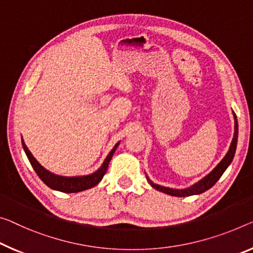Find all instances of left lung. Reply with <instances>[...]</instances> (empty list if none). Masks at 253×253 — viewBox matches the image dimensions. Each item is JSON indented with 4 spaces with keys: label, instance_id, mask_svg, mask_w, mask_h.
I'll list each match as a JSON object with an SVG mask.
<instances>
[{
    "label": "left lung",
    "instance_id": "8db88e82",
    "mask_svg": "<svg viewBox=\"0 0 253 253\" xmlns=\"http://www.w3.org/2000/svg\"><path fill=\"white\" fill-rule=\"evenodd\" d=\"M233 114H234V119H235V129H234V137H233L230 149H228L226 156L221 159V162L219 163V164L217 165L215 169H213L211 172L208 174L207 176H205L203 180L197 182L196 184L191 185L190 188L183 189V190L165 188V186H161L158 184H155L149 180L148 177H147V180H148L150 185L153 186L154 189L158 190V191L164 192L166 194H169V196H174V197H189V196H193V194H200V193H203V192L207 191V190L211 189V186L219 180V177L223 175L225 169H226L228 165L231 164L232 161H233V157H234V154H235V150H236V143H238L239 126H238V120H236L235 113H233Z\"/></svg>",
    "mask_w": 253,
    "mask_h": 253
}]
</instances>
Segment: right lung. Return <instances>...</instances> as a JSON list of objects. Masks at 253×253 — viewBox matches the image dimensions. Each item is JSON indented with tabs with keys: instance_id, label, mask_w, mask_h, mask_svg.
Returning a JSON list of instances; mask_svg holds the SVG:
<instances>
[{
	"instance_id": "1",
	"label": "right lung",
	"mask_w": 253,
	"mask_h": 253,
	"mask_svg": "<svg viewBox=\"0 0 253 253\" xmlns=\"http://www.w3.org/2000/svg\"><path fill=\"white\" fill-rule=\"evenodd\" d=\"M22 141V147L23 150L28 157L30 164H32L33 169H35V172L38 176H40L41 180L44 182V183L48 186V188L56 190V191H61V192H65V193H76V192H80L84 191V190L90 189L92 186H95L102 181L103 176L106 173L108 164H110L112 157L115 153V149L118 148L119 143L118 142L114 146V148L111 150V153L107 155L106 159H105L103 165L100 166V169L96 170L95 173L90 174V175H86V176H72V177H68V176H60V175H55V174L50 173L49 170L45 169L40 163H38L35 157L30 153L29 149L27 148V146Z\"/></svg>"
}]
</instances>
